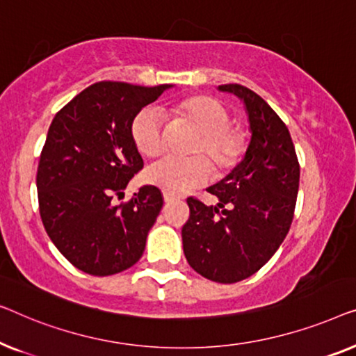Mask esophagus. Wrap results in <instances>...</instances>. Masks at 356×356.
Here are the masks:
<instances>
[{"label":"esophagus","instance_id":"esophagus-1","mask_svg":"<svg viewBox=\"0 0 356 356\" xmlns=\"http://www.w3.org/2000/svg\"><path fill=\"white\" fill-rule=\"evenodd\" d=\"M163 198H164V203H172L177 200V197H174V195H171V193H164Z\"/></svg>","mask_w":356,"mask_h":356}]
</instances>
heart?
Returning <instances> with one entry per match:
<instances>
[{"mask_svg":"<svg viewBox=\"0 0 356 356\" xmlns=\"http://www.w3.org/2000/svg\"><path fill=\"white\" fill-rule=\"evenodd\" d=\"M172 116L188 122L200 134L195 140L192 153H204L216 171L232 168L245 149L242 132L230 127V114L226 106L208 95H193L182 99L171 109ZM130 137L143 158L153 159L161 154L163 118L158 109L143 108L134 118ZM209 177V166L202 156L185 159H163L145 172L149 185L171 195L188 192Z\"/></svg>","mask_w":356,"mask_h":356,"instance_id":"obj_1","label":"heart"}]
</instances>
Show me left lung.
I'll list each match as a JSON object with an SVG mask.
<instances>
[{
	"label": "left lung",
	"instance_id": "1",
	"mask_svg": "<svg viewBox=\"0 0 356 356\" xmlns=\"http://www.w3.org/2000/svg\"><path fill=\"white\" fill-rule=\"evenodd\" d=\"M243 102L250 137L242 161L208 192L207 207L188 198L184 254L203 277L234 284L266 264L287 235L298 193L300 166L289 129L264 99L237 83L219 85Z\"/></svg>",
	"mask_w": 356,
	"mask_h": 356
}]
</instances>
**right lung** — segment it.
I'll return each mask as SVG.
<instances>
[{"mask_svg":"<svg viewBox=\"0 0 356 356\" xmlns=\"http://www.w3.org/2000/svg\"><path fill=\"white\" fill-rule=\"evenodd\" d=\"M169 88L93 83L49 126L37 172L40 216L51 242L80 271L111 276L142 258L163 208L161 192L145 185L127 203L113 198L143 168L130 137L134 118Z\"/></svg>","mask_w":356,"mask_h":356,"instance_id":"1","label":"right lung"}]
</instances>
